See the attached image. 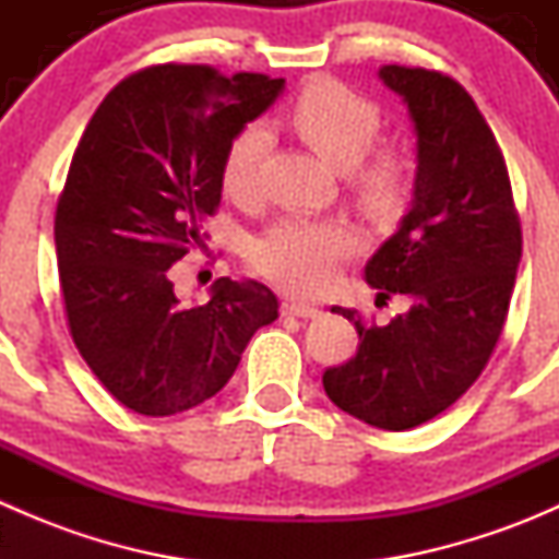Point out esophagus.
Segmentation results:
<instances>
[{
  "label": "esophagus",
  "instance_id": "obj_1",
  "mask_svg": "<svg viewBox=\"0 0 559 559\" xmlns=\"http://www.w3.org/2000/svg\"><path fill=\"white\" fill-rule=\"evenodd\" d=\"M286 316H300V319H316L321 311L316 306H308V302H286L284 306Z\"/></svg>",
  "mask_w": 559,
  "mask_h": 559
}]
</instances>
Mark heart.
Wrapping results in <instances>:
<instances>
[{
  "instance_id": "1",
  "label": "heart",
  "mask_w": 559,
  "mask_h": 559,
  "mask_svg": "<svg viewBox=\"0 0 559 559\" xmlns=\"http://www.w3.org/2000/svg\"><path fill=\"white\" fill-rule=\"evenodd\" d=\"M284 121L316 154L346 170L348 191L370 218L389 222L403 213L416 178L414 156L403 143H376L381 112L368 97L335 78H313L286 105ZM267 148L262 123H246L229 138L218 170L229 200H257ZM357 246V233L335 218L284 216L257 238L251 267L289 295H316Z\"/></svg>"
}]
</instances>
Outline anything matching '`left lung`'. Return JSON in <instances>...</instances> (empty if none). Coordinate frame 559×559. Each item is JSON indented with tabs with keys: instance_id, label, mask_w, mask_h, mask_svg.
<instances>
[{
	"instance_id": "1",
	"label": "left lung",
	"mask_w": 559,
	"mask_h": 559,
	"mask_svg": "<svg viewBox=\"0 0 559 559\" xmlns=\"http://www.w3.org/2000/svg\"><path fill=\"white\" fill-rule=\"evenodd\" d=\"M416 123V186L397 233L365 267L381 300L408 295L405 316L365 324L359 346L321 376L326 397L381 430H411L456 403L481 376L509 316L522 224L503 151L471 94L438 70L379 72Z\"/></svg>"
}]
</instances>
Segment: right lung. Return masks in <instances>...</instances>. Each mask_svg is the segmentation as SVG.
<instances>
[{
  "instance_id": "1",
  "label": "right lung",
  "mask_w": 559,
  "mask_h": 559,
  "mask_svg": "<svg viewBox=\"0 0 559 559\" xmlns=\"http://www.w3.org/2000/svg\"><path fill=\"white\" fill-rule=\"evenodd\" d=\"M284 78L154 64L123 78L88 121L56 205V257L78 352L121 405L173 416L205 403L278 300L257 281L218 278L183 308L167 270L207 240L229 138L262 116Z\"/></svg>"
}]
</instances>
